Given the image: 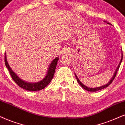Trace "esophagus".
Here are the masks:
<instances>
[{"mask_svg":"<svg viewBox=\"0 0 125 125\" xmlns=\"http://www.w3.org/2000/svg\"><path fill=\"white\" fill-rule=\"evenodd\" d=\"M65 52H67V53H68V52H69V51H68V50H66Z\"/></svg>","mask_w":125,"mask_h":125,"instance_id":"1","label":"esophagus"}]
</instances>
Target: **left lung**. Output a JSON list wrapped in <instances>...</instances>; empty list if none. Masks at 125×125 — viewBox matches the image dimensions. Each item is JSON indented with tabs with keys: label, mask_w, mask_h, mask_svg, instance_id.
<instances>
[{
	"label": "left lung",
	"mask_w": 125,
	"mask_h": 125,
	"mask_svg": "<svg viewBox=\"0 0 125 125\" xmlns=\"http://www.w3.org/2000/svg\"><path fill=\"white\" fill-rule=\"evenodd\" d=\"M104 22H107L104 21ZM107 23H108V24H109V25H111V23H108V22H107ZM122 58H123V55H122V53L121 59V61H120V62H119V64H118V67L116 68V70H115V73H114V75H113V77H112L111 80H110V81H109L108 83H107V84H105V85H103V86H99V87H96V88H89V87H87V86H85V85H83V83H82L80 81V80H79V79L78 78V77H77L76 74H75V77H76V79H77V81H78V83H79V84H80V85H81V86H82V87H83V89H85V90H86V91H90V92H96V91H100V90H102V89H104V88H107V87H108V86H109V85H110L111 84V83H112V82H113V80H114L115 77H116V73H117V72H118V70H119V67H120V65H121V62H122Z\"/></svg>",
	"instance_id": "1"
}]
</instances>
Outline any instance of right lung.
<instances>
[{"mask_svg": "<svg viewBox=\"0 0 125 125\" xmlns=\"http://www.w3.org/2000/svg\"><path fill=\"white\" fill-rule=\"evenodd\" d=\"M59 60V57H56L52 61L51 63L49 66L48 72H47V75L45 77L42 79V81L37 82L35 83H29L28 82H25L21 80L16 74L11 70V67L8 63L7 59H6V54L5 53L4 55V62H5V64L6 67L7 68L8 70L10 73L11 77L12 80L15 81V83L20 86L21 88H23L25 90H27L29 91H40L44 88H45L51 81L52 79L53 78V75H54L55 71L56 69V66L57 64V62Z\"/></svg>", "mask_w": 125, "mask_h": 125, "instance_id": "obj_1", "label": "right lung"}]
</instances>
